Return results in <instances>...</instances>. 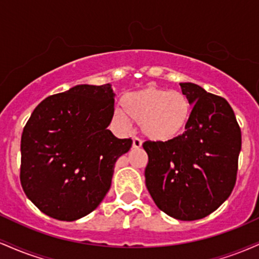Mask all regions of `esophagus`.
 I'll return each mask as SVG.
<instances>
[{
  "instance_id": "esophagus-1",
  "label": "esophagus",
  "mask_w": 259,
  "mask_h": 259,
  "mask_svg": "<svg viewBox=\"0 0 259 259\" xmlns=\"http://www.w3.org/2000/svg\"><path fill=\"white\" fill-rule=\"evenodd\" d=\"M142 146V141H141V139H139V138H133V147L134 148H140Z\"/></svg>"
}]
</instances>
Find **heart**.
Masks as SVG:
<instances>
[{
    "instance_id": "b5f03b06",
    "label": "heart",
    "mask_w": 259,
    "mask_h": 259,
    "mask_svg": "<svg viewBox=\"0 0 259 259\" xmlns=\"http://www.w3.org/2000/svg\"><path fill=\"white\" fill-rule=\"evenodd\" d=\"M121 108L113 119L123 129L132 120L140 124L145 136L153 141H169L185 132L191 118V102L184 92L147 86L121 99Z\"/></svg>"
}]
</instances>
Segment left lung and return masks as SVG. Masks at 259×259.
Returning <instances> with one entry per match:
<instances>
[{
	"instance_id": "left-lung-1",
	"label": "left lung",
	"mask_w": 259,
	"mask_h": 259,
	"mask_svg": "<svg viewBox=\"0 0 259 259\" xmlns=\"http://www.w3.org/2000/svg\"><path fill=\"white\" fill-rule=\"evenodd\" d=\"M181 90L194 105L186 132L169 141H145L146 186L154 203L179 221L213 213L236 183L241 129L228 101L192 82Z\"/></svg>"
}]
</instances>
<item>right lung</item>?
Returning <instances> with one entry per match:
<instances>
[{
	"mask_svg": "<svg viewBox=\"0 0 259 259\" xmlns=\"http://www.w3.org/2000/svg\"><path fill=\"white\" fill-rule=\"evenodd\" d=\"M113 114L109 84L76 85L34 109L22 135L20 184L45 214L73 222L105 198L115 162L133 144L107 129Z\"/></svg>",
	"mask_w": 259,
	"mask_h": 259,
	"instance_id": "1",
	"label": "right lung"
}]
</instances>
